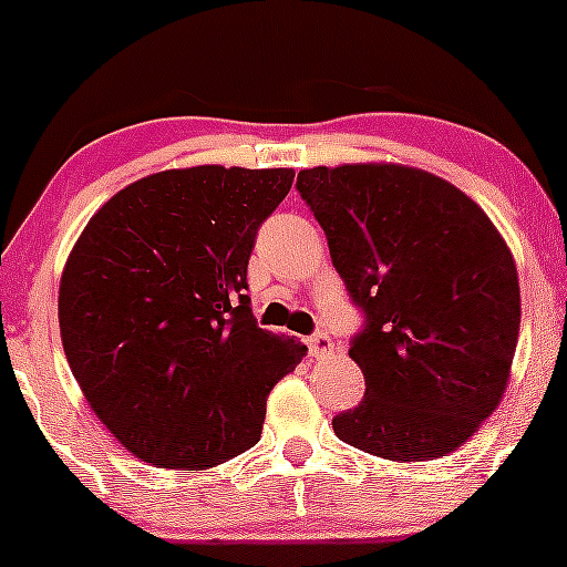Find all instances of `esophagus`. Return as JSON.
<instances>
[{
  "instance_id": "esophagus-1",
  "label": "esophagus",
  "mask_w": 567,
  "mask_h": 567,
  "mask_svg": "<svg viewBox=\"0 0 567 567\" xmlns=\"http://www.w3.org/2000/svg\"><path fill=\"white\" fill-rule=\"evenodd\" d=\"M308 346H310V354H313L316 359H324L327 354H332V338L327 332L310 334Z\"/></svg>"
}]
</instances>
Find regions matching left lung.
I'll return each instance as SVG.
<instances>
[{
    "mask_svg": "<svg viewBox=\"0 0 567 567\" xmlns=\"http://www.w3.org/2000/svg\"><path fill=\"white\" fill-rule=\"evenodd\" d=\"M364 324L349 357L364 398L334 435L394 462L452 454L495 411L519 340L508 246L467 194L403 164L297 175Z\"/></svg>",
    "mask_w": 567,
    "mask_h": 567,
    "instance_id": "8db88e82",
    "label": "left lung"
}]
</instances>
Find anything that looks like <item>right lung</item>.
Returning <instances> with one entry per match:
<instances>
[{
  "label": "right lung",
  "instance_id": "right-lung-1",
  "mask_svg": "<svg viewBox=\"0 0 567 567\" xmlns=\"http://www.w3.org/2000/svg\"><path fill=\"white\" fill-rule=\"evenodd\" d=\"M295 169H164L107 199L59 286L72 375L137 460L221 465L261 437L267 394L306 346L257 327L246 289L259 227Z\"/></svg>",
  "mask_w": 567,
  "mask_h": 567
}]
</instances>
